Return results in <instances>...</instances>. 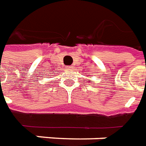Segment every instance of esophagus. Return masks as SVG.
Segmentation results:
<instances>
[{"label": "esophagus", "instance_id": "obj_1", "mask_svg": "<svg viewBox=\"0 0 146 146\" xmlns=\"http://www.w3.org/2000/svg\"><path fill=\"white\" fill-rule=\"evenodd\" d=\"M73 68L71 65H68V66H67V69H68V70H70V69H71V68Z\"/></svg>", "mask_w": 146, "mask_h": 146}]
</instances>
